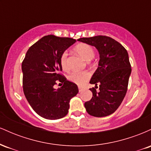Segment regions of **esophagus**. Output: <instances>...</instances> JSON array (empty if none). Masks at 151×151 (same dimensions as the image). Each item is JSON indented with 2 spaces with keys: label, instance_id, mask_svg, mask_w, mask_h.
I'll use <instances>...</instances> for the list:
<instances>
[{
  "label": "esophagus",
  "instance_id": "1",
  "mask_svg": "<svg viewBox=\"0 0 151 151\" xmlns=\"http://www.w3.org/2000/svg\"><path fill=\"white\" fill-rule=\"evenodd\" d=\"M78 88H79V92H81V91H82V89H83V87H82V86H78Z\"/></svg>",
  "mask_w": 151,
  "mask_h": 151
}]
</instances>
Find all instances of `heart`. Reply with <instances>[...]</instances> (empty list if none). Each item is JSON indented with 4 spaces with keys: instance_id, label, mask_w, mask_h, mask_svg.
I'll use <instances>...</instances> for the list:
<instances>
[{
    "instance_id": "1",
    "label": "heart",
    "mask_w": 151,
    "mask_h": 151,
    "mask_svg": "<svg viewBox=\"0 0 151 151\" xmlns=\"http://www.w3.org/2000/svg\"><path fill=\"white\" fill-rule=\"evenodd\" d=\"M74 50L79 56L86 61H89L93 58L95 55L94 50L91 45L87 44H79L74 47ZM60 65L62 70L67 71L69 70L68 65V52L67 51H65L62 53L60 58ZM90 73L88 71H81V72H72L69 76V80L78 84V85H84V84L89 80L90 78Z\"/></svg>"
}]
</instances>
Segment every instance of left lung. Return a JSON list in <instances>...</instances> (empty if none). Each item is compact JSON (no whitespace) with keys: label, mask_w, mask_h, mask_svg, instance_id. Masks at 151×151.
I'll list each match as a JSON object with an SVG mask.
<instances>
[{"label":"left lung","mask_w":151,"mask_h":151,"mask_svg":"<svg viewBox=\"0 0 151 151\" xmlns=\"http://www.w3.org/2000/svg\"><path fill=\"white\" fill-rule=\"evenodd\" d=\"M94 46L99 53V67L89 83L100 86L97 93L95 88L89 89L92 98L84 103L86 111L95 117L111 115L119 108L126 96L131 73L129 54L125 48L113 38L98 35L78 39Z\"/></svg>","instance_id":"8db88e82"}]
</instances>
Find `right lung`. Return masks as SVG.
Here are the masks:
<instances>
[{"label":"right lung","mask_w":151,"mask_h":151,"mask_svg":"<svg viewBox=\"0 0 151 151\" xmlns=\"http://www.w3.org/2000/svg\"><path fill=\"white\" fill-rule=\"evenodd\" d=\"M76 42L70 37L50 35L29 48L22 63V88L27 101L38 115L50 120L68 113L70 99L79 92L77 85L60 74L62 53ZM63 84L58 90L54 85Z\"/></svg>","instance_id":"right-lung-1"}]
</instances>
